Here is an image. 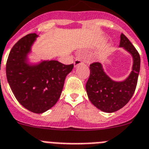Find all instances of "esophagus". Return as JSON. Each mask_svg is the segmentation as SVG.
Returning a JSON list of instances; mask_svg holds the SVG:
<instances>
[{
  "label": "esophagus",
  "mask_w": 149,
  "mask_h": 149,
  "mask_svg": "<svg viewBox=\"0 0 149 149\" xmlns=\"http://www.w3.org/2000/svg\"><path fill=\"white\" fill-rule=\"evenodd\" d=\"M83 63V62L82 61V60L76 59V60H75V61H74V66H75V67H77L78 65L81 64V63Z\"/></svg>",
  "instance_id": "esophagus-1"
}]
</instances>
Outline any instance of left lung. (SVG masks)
Instances as JSON below:
<instances>
[{"label":"left lung","instance_id":"1","mask_svg":"<svg viewBox=\"0 0 149 149\" xmlns=\"http://www.w3.org/2000/svg\"><path fill=\"white\" fill-rule=\"evenodd\" d=\"M120 47H123L133 58L132 70L123 82H115L104 72L99 62L90 64V76L86 88L90 102L101 111L112 113L124 107L135 92L140 70V56L126 36L120 35Z\"/></svg>","mask_w":149,"mask_h":149}]
</instances>
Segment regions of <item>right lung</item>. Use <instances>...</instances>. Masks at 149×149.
I'll list each match as a JSON object with an SVG mask.
<instances>
[{"instance_id": "obj_1", "label": "right lung", "mask_w": 149, "mask_h": 149, "mask_svg": "<svg viewBox=\"0 0 149 149\" xmlns=\"http://www.w3.org/2000/svg\"><path fill=\"white\" fill-rule=\"evenodd\" d=\"M37 36L36 33L28 34L13 45L7 58L6 74L17 101L29 111L42 113L57 103L65 78L73 64L66 65L57 61L28 64L26 56Z\"/></svg>"}]
</instances>
